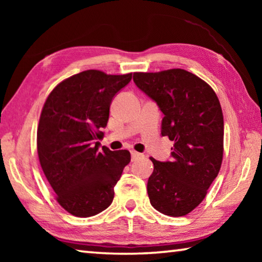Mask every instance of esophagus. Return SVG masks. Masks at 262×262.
Listing matches in <instances>:
<instances>
[{"instance_id":"esophagus-1","label":"esophagus","mask_w":262,"mask_h":262,"mask_svg":"<svg viewBox=\"0 0 262 262\" xmlns=\"http://www.w3.org/2000/svg\"><path fill=\"white\" fill-rule=\"evenodd\" d=\"M130 154H132V161H133V162L137 161V159L142 157V155L139 154V152H136V151H132Z\"/></svg>"}]
</instances>
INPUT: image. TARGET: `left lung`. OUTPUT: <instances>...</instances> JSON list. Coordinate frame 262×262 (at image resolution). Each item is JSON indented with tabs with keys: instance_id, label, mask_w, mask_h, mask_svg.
I'll return each mask as SVG.
<instances>
[{
	"instance_id": "left-lung-1",
	"label": "left lung",
	"mask_w": 262,
	"mask_h": 262,
	"mask_svg": "<svg viewBox=\"0 0 262 262\" xmlns=\"http://www.w3.org/2000/svg\"><path fill=\"white\" fill-rule=\"evenodd\" d=\"M134 83L164 114L162 135L174 142L171 161L154 163L148 195L155 209L179 217L203 201L223 159L224 121L209 84L184 69L134 73Z\"/></svg>"
}]
</instances>
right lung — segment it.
Wrapping results in <instances>:
<instances>
[{
	"mask_svg": "<svg viewBox=\"0 0 262 262\" xmlns=\"http://www.w3.org/2000/svg\"><path fill=\"white\" fill-rule=\"evenodd\" d=\"M132 79L85 70L53 89L39 120V162L56 201L69 214L90 217L113 201L114 186L130 162L128 150H99L108 121L110 106L117 92Z\"/></svg>",
	"mask_w": 262,
	"mask_h": 262,
	"instance_id": "right-lung-1",
	"label": "right lung"
}]
</instances>
